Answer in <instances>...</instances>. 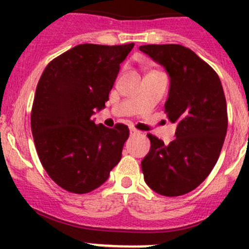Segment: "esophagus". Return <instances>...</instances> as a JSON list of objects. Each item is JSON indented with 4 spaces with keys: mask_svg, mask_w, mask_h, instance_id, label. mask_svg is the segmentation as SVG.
I'll return each instance as SVG.
<instances>
[{
    "mask_svg": "<svg viewBox=\"0 0 249 249\" xmlns=\"http://www.w3.org/2000/svg\"><path fill=\"white\" fill-rule=\"evenodd\" d=\"M129 133H131V136H136L140 133V131H137V129H135V128H131L129 129Z\"/></svg>",
    "mask_w": 249,
    "mask_h": 249,
    "instance_id": "1",
    "label": "esophagus"
}]
</instances>
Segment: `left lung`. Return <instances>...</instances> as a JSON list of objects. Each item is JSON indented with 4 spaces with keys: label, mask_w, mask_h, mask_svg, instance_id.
Here are the masks:
<instances>
[{
    "label": "left lung",
    "mask_w": 249,
    "mask_h": 249,
    "mask_svg": "<svg viewBox=\"0 0 249 249\" xmlns=\"http://www.w3.org/2000/svg\"><path fill=\"white\" fill-rule=\"evenodd\" d=\"M140 50L163 66L169 76L167 118L177 124L176 138L164 144L152 135L142 160L144 182L158 195L191 192L208 177L227 133V103L214 70L181 45H144Z\"/></svg>",
    "instance_id": "left-lung-1"
}]
</instances>
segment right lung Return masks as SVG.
<instances>
[{
	"label": "right lung",
	"mask_w": 249,
	"mask_h": 249,
	"mask_svg": "<svg viewBox=\"0 0 249 249\" xmlns=\"http://www.w3.org/2000/svg\"><path fill=\"white\" fill-rule=\"evenodd\" d=\"M133 43H85L51 61L35 94L31 129L43 168L72 193H89L108 179L129 136L126 124H96L92 116L105 108L120 65Z\"/></svg>",
	"instance_id": "add662e5"
}]
</instances>
